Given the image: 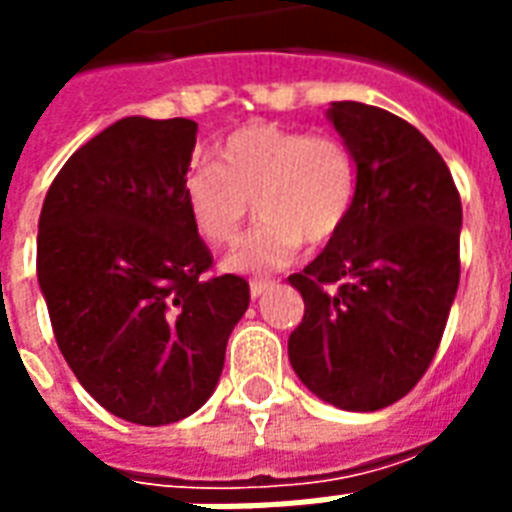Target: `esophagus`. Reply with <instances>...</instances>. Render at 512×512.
<instances>
[{
	"mask_svg": "<svg viewBox=\"0 0 512 512\" xmlns=\"http://www.w3.org/2000/svg\"><path fill=\"white\" fill-rule=\"evenodd\" d=\"M273 287H276V281L273 279H252L249 281V295L257 300V297H263L265 292H271Z\"/></svg>",
	"mask_w": 512,
	"mask_h": 512,
	"instance_id": "obj_1",
	"label": "esophagus"
}]
</instances>
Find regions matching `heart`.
I'll list each match as a JSON object with an SVG mask.
<instances>
[{
    "label": "heart",
    "mask_w": 512,
    "mask_h": 512,
    "mask_svg": "<svg viewBox=\"0 0 512 512\" xmlns=\"http://www.w3.org/2000/svg\"><path fill=\"white\" fill-rule=\"evenodd\" d=\"M215 167H193L183 196L193 228L215 247L231 244L255 201L260 223L225 257V268L268 273L308 244H327L348 223L358 164L335 132L247 124L217 146Z\"/></svg>",
    "instance_id": "b5f03b06"
}]
</instances>
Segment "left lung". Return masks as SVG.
Listing matches in <instances>:
<instances>
[{
  "mask_svg": "<svg viewBox=\"0 0 512 512\" xmlns=\"http://www.w3.org/2000/svg\"><path fill=\"white\" fill-rule=\"evenodd\" d=\"M329 119L358 164L348 223L289 284L305 316L289 361L348 412L396 404L428 372L460 284V191L430 140L385 108L340 100Z\"/></svg>",
  "mask_w": 512,
  "mask_h": 512,
  "instance_id": "obj_1",
  "label": "left lung"
}]
</instances>
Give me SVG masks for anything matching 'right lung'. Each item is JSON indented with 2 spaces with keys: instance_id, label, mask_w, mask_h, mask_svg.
Here are the masks:
<instances>
[{
  "instance_id": "add662e5",
  "label": "right lung",
  "mask_w": 512,
  "mask_h": 512,
  "mask_svg": "<svg viewBox=\"0 0 512 512\" xmlns=\"http://www.w3.org/2000/svg\"><path fill=\"white\" fill-rule=\"evenodd\" d=\"M191 119L127 116L76 151L44 196L36 273L82 388L135 425L199 409L249 308L241 276H212L183 180Z\"/></svg>"
}]
</instances>
